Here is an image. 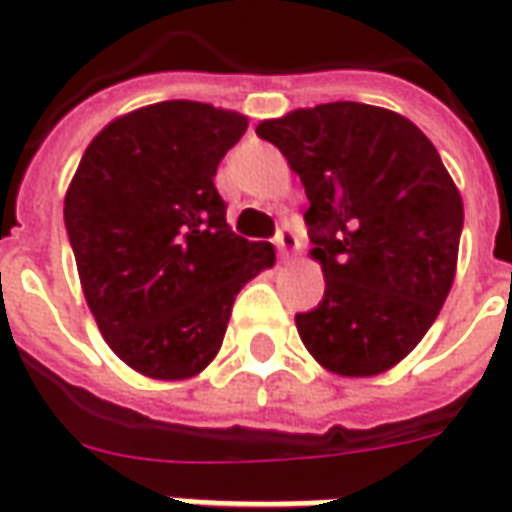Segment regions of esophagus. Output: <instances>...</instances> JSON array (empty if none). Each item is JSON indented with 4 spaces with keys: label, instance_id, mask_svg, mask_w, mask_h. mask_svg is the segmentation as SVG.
Segmentation results:
<instances>
[{
    "label": "esophagus",
    "instance_id": "obj_1",
    "mask_svg": "<svg viewBox=\"0 0 512 512\" xmlns=\"http://www.w3.org/2000/svg\"><path fill=\"white\" fill-rule=\"evenodd\" d=\"M273 242H275V248H278V256H281L284 262L289 259V256H292V253H295L297 248H300V242H297V234L289 226L278 228V234H275Z\"/></svg>",
    "mask_w": 512,
    "mask_h": 512
}]
</instances>
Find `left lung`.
<instances>
[{
	"instance_id": "obj_1",
	"label": "left lung",
	"mask_w": 512,
	"mask_h": 512,
	"mask_svg": "<svg viewBox=\"0 0 512 512\" xmlns=\"http://www.w3.org/2000/svg\"><path fill=\"white\" fill-rule=\"evenodd\" d=\"M306 187L325 297L297 314L306 350L342 378L400 364L447 300L463 201L436 146L397 112L333 101L262 121Z\"/></svg>"
}]
</instances>
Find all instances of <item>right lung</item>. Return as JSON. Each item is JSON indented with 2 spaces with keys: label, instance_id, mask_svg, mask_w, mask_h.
Here are the masks:
<instances>
[{
  "label": "right lung",
  "instance_id": "right-lung-1",
  "mask_svg": "<svg viewBox=\"0 0 512 512\" xmlns=\"http://www.w3.org/2000/svg\"><path fill=\"white\" fill-rule=\"evenodd\" d=\"M248 118L201 101H159L107 123L65 192V228L104 342L157 380L204 372L270 242L226 223L220 159Z\"/></svg>",
  "mask_w": 512,
  "mask_h": 512
}]
</instances>
